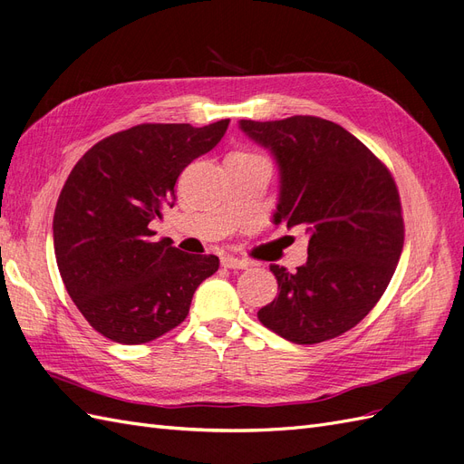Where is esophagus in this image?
<instances>
[{
	"instance_id": "obj_1",
	"label": "esophagus",
	"mask_w": 464,
	"mask_h": 464,
	"mask_svg": "<svg viewBox=\"0 0 464 464\" xmlns=\"http://www.w3.org/2000/svg\"><path fill=\"white\" fill-rule=\"evenodd\" d=\"M220 263H222L224 269H247V265H249L247 261L232 257V256H224Z\"/></svg>"
}]
</instances>
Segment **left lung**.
<instances>
[{
	"label": "left lung",
	"instance_id": "left-lung-1",
	"mask_svg": "<svg viewBox=\"0 0 464 464\" xmlns=\"http://www.w3.org/2000/svg\"><path fill=\"white\" fill-rule=\"evenodd\" d=\"M237 125L278 166L273 222L304 224L310 234L296 273L271 265L278 296L257 317L296 344L334 339L372 312L395 273L404 244L395 179L334 121L292 116Z\"/></svg>",
	"mask_w": 464,
	"mask_h": 464
}]
</instances>
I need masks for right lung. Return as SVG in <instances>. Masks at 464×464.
<instances>
[{
  "instance_id": "obj_1",
  "label": "right lung",
  "mask_w": 464,
  "mask_h": 464,
  "mask_svg": "<svg viewBox=\"0 0 464 464\" xmlns=\"http://www.w3.org/2000/svg\"><path fill=\"white\" fill-rule=\"evenodd\" d=\"M230 120L141 123L89 149L69 174L53 213L55 261L91 327L143 344L188 317L217 256H193L149 227L176 203L184 168L218 145Z\"/></svg>"
}]
</instances>
